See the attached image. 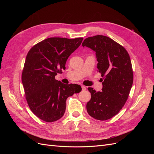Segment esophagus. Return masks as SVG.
Returning a JSON list of instances; mask_svg holds the SVG:
<instances>
[{
  "mask_svg": "<svg viewBox=\"0 0 154 154\" xmlns=\"http://www.w3.org/2000/svg\"><path fill=\"white\" fill-rule=\"evenodd\" d=\"M82 91H85L86 90V87L84 85H82Z\"/></svg>",
  "mask_w": 154,
  "mask_h": 154,
  "instance_id": "1",
  "label": "esophagus"
}]
</instances>
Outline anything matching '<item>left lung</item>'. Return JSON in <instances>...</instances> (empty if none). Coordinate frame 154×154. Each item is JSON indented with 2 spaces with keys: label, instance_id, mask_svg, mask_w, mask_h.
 Returning a JSON list of instances; mask_svg holds the SVG:
<instances>
[{
  "label": "left lung",
  "instance_id": "left-lung-1",
  "mask_svg": "<svg viewBox=\"0 0 154 154\" xmlns=\"http://www.w3.org/2000/svg\"><path fill=\"white\" fill-rule=\"evenodd\" d=\"M82 45L96 52L97 71L103 77L101 92L88 88L91 99L87 103V111L96 119H109L122 110L132 86L134 75L129 54L122 45L103 35L88 37Z\"/></svg>",
  "mask_w": 154,
  "mask_h": 154
}]
</instances>
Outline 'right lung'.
<instances>
[{
	"label": "right lung",
	"mask_w": 154,
	"mask_h": 154,
	"mask_svg": "<svg viewBox=\"0 0 154 154\" xmlns=\"http://www.w3.org/2000/svg\"><path fill=\"white\" fill-rule=\"evenodd\" d=\"M83 38L52 37L35 44L27 53L22 73L26 99L31 110L45 122L63 116L66 100L82 91L77 84H63L55 79L67 60L80 45Z\"/></svg>",
	"instance_id": "obj_1"
}]
</instances>
